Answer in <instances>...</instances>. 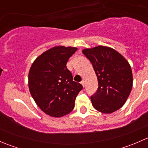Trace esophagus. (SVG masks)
<instances>
[{"label":"esophagus","mask_w":148,"mask_h":148,"mask_svg":"<svg viewBox=\"0 0 148 148\" xmlns=\"http://www.w3.org/2000/svg\"><path fill=\"white\" fill-rule=\"evenodd\" d=\"M84 84H85V83H84V80H82V81L81 82V84L83 86H84Z\"/></svg>","instance_id":"34e87169"}]
</instances>
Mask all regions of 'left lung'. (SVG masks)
<instances>
[{"label":"left lung","instance_id":"obj_1","mask_svg":"<svg viewBox=\"0 0 148 148\" xmlns=\"http://www.w3.org/2000/svg\"><path fill=\"white\" fill-rule=\"evenodd\" d=\"M82 53L91 62L97 77V92L91 97L94 108L104 114L118 110L126 102L132 88L133 79L129 62L109 46L84 49Z\"/></svg>","mask_w":148,"mask_h":148}]
</instances>
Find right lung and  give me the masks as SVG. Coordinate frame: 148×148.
Instances as JSON below:
<instances>
[{"label": "right lung", "instance_id": "add662e5", "mask_svg": "<svg viewBox=\"0 0 148 148\" xmlns=\"http://www.w3.org/2000/svg\"><path fill=\"white\" fill-rule=\"evenodd\" d=\"M77 48L56 46L34 60L28 73V88L33 99L48 115L61 117L71 112L83 86L73 81L66 63Z\"/></svg>", "mask_w": 148, "mask_h": 148}]
</instances>
